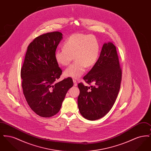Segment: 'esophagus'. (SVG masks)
<instances>
[{"instance_id":"1","label":"esophagus","mask_w":151,"mask_h":151,"mask_svg":"<svg viewBox=\"0 0 151 151\" xmlns=\"http://www.w3.org/2000/svg\"><path fill=\"white\" fill-rule=\"evenodd\" d=\"M73 86H77L78 84H77V82H76V81L75 80H73Z\"/></svg>"}]
</instances>
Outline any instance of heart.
I'll use <instances>...</instances> for the list:
<instances>
[{
    "label": "heart",
    "mask_w": 151,
    "mask_h": 151,
    "mask_svg": "<svg viewBox=\"0 0 151 151\" xmlns=\"http://www.w3.org/2000/svg\"><path fill=\"white\" fill-rule=\"evenodd\" d=\"M100 51V43L94 36L76 33L66 40L63 48L55 51L54 58L58 65L65 66L74 57L75 62L65 70L64 75L78 79L84 74L86 67L90 68L96 64Z\"/></svg>",
    "instance_id": "heart-1"
}]
</instances>
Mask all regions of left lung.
I'll return each mask as SVG.
<instances>
[{
	"mask_svg": "<svg viewBox=\"0 0 151 151\" xmlns=\"http://www.w3.org/2000/svg\"><path fill=\"white\" fill-rule=\"evenodd\" d=\"M83 79L93 86L78 84L79 111L88 120L99 119L111 110L121 87L122 70L113 43L104 44L97 61Z\"/></svg>",
	"mask_w": 151,
	"mask_h": 151,
	"instance_id": "obj_1",
	"label": "left lung"
}]
</instances>
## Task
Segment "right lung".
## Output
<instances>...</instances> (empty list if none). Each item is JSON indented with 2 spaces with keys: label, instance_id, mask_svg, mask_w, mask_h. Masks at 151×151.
<instances>
[{
  "label": "right lung",
  "instance_id": "add662e5",
  "mask_svg": "<svg viewBox=\"0 0 151 151\" xmlns=\"http://www.w3.org/2000/svg\"><path fill=\"white\" fill-rule=\"evenodd\" d=\"M59 32L38 36L29 45L21 69L23 93L37 115L49 118L60 110L65 94L73 83L71 78L57 82L62 71L54 58L62 40Z\"/></svg>",
  "mask_w": 151,
  "mask_h": 151
}]
</instances>
